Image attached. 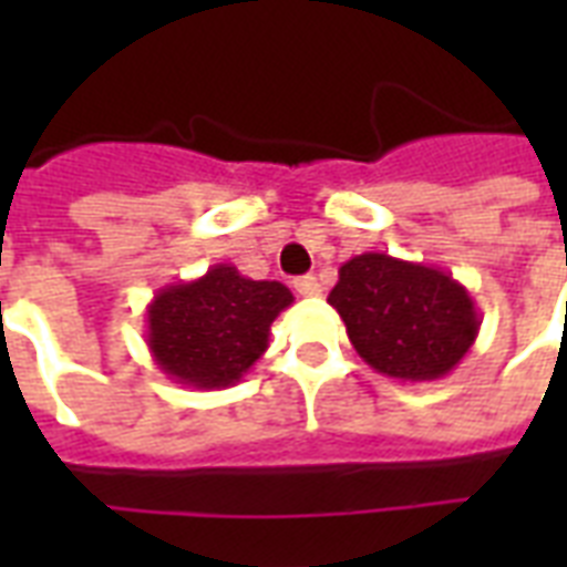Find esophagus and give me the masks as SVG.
<instances>
[{"instance_id":"obj_1","label":"esophagus","mask_w":567,"mask_h":567,"mask_svg":"<svg viewBox=\"0 0 567 567\" xmlns=\"http://www.w3.org/2000/svg\"><path fill=\"white\" fill-rule=\"evenodd\" d=\"M293 291L300 293V297H318L320 282L315 276H300V279H293Z\"/></svg>"}]
</instances>
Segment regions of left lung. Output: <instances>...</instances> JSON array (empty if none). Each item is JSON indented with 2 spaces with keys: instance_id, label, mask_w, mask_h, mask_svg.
Returning <instances> with one entry per match:
<instances>
[{
  "instance_id": "8db88e82",
  "label": "left lung",
  "mask_w": 567,
  "mask_h": 567,
  "mask_svg": "<svg viewBox=\"0 0 567 567\" xmlns=\"http://www.w3.org/2000/svg\"><path fill=\"white\" fill-rule=\"evenodd\" d=\"M329 306L373 371L400 382L447 377L480 336L471 293L423 261L362 252L338 270Z\"/></svg>"
}]
</instances>
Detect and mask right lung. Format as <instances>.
<instances>
[{
  "instance_id": "1",
  "label": "right lung",
  "mask_w": 567,
  "mask_h": 567,
  "mask_svg": "<svg viewBox=\"0 0 567 567\" xmlns=\"http://www.w3.org/2000/svg\"><path fill=\"white\" fill-rule=\"evenodd\" d=\"M291 302L282 282L212 265L199 279L155 293L146 306V347L158 371L182 385L229 388L265 355L270 323Z\"/></svg>"
}]
</instances>
